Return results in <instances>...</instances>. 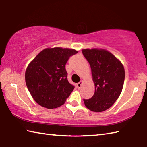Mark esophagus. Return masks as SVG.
<instances>
[{
    "instance_id": "obj_1",
    "label": "esophagus",
    "mask_w": 147,
    "mask_h": 147,
    "mask_svg": "<svg viewBox=\"0 0 147 147\" xmlns=\"http://www.w3.org/2000/svg\"><path fill=\"white\" fill-rule=\"evenodd\" d=\"M82 84H83V81H80L79 83H78V84H77V87H78V89H80Z\"/></svg>"
}]
</instances>
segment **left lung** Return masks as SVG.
Masks as SVG:
<instances>
[{"instance_id":"obj_1","label":"left lung","mask_w":147,"mask_h":147,"mask_svg":"<svg viewBox=\"0 0 147 147\" xmlns=\"http://www.w3.org/2000/svg\"><path fill=\"white\" fill-rule=\"evenodd\" d=\"M82 53L91 68L95 92L89 100H84L85 107L93 112H102L113 106L121 94L125 80L122 63L107 50L85 49Z\"/></svg>"}]
</instances>
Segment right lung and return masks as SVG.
Listing matches in <instances>:
<instances>
[{
  "instance_id": "obj_1",
  "label": "right lung",
  "mask_w": 147,
  "mask_h": 147,
  "mask_svg": "<svg viewBox=\"0 0 147 147\" xmlns=\"http://www.w3.org/2000/svg\"><path fill=\"white\" fill-rule=\"evenodd\" d=\"M78 51L62 47L46 48L29 63L25 80L34 100L52 109L64 104L74 87L68 82L65 64Z\"/></svg>"
}]
</instances>
